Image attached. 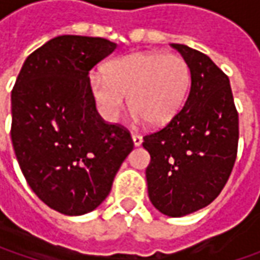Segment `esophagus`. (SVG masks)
Wrapping results in <instances>:
<instances>
[{
	"instance_id": "esophagus-1",
	"label": "esophagus",
	"mask_w": 260,
	"mask_h": 260,
	"mask_svg": "<svg viewBox=\"0 0 260 260\" xmlns=\"http://www.w3.org/2000/svg\"><path fill=\"white\" fill-rule=\"evenodd\" d=\"M132 139H133V143H135V146L142 145V140H143V139H142V136H140V135H137V133H133V135H132Z\"/></svg>"
}]
</instances>
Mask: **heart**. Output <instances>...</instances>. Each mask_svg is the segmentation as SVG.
<instances>
[{
  "label": "heart",
  "instance_id": "1",
  "mask_svg": "<svg viewBox=\"0 0 260 260\" xmlns=\"http://www.w3.org/2000/svg\"><path fill=\"white\" fill-rule=\"evenodd\" d=\"M189 79V68L181 56L140 52L113 59L105 66V74H92L89 92L105 121L118 120L128 95L137 120L162 125L178 113Z\"/></svg>",
  "mask_w": 260,
  "mask_h": 260
}]
</instances>
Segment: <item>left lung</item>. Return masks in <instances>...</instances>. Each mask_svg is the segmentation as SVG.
Returning a JSON list of instances; mask_svg holds the SVG:
<instances>
[{
  "mask_svg": "<svg viewBox=\"0 0 260 260\" xmlns=\"http://www.w3.org/2000/svg\"><path fill=\"white\" fill-rule=\"evenodd\" d=\"M191 72V88L179 111L143 137L150 153L146 168L152 204L182 217L213 203L235 166L239 114L229 76L204 53L172 45Z\"/></svg>",
  "mask_w": 260,
  "mask_h": 260,
  "instance_id": "8db88e82",
  "label": "left lung"
}]
</instances>
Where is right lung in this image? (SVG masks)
I'll return each mask as SVG.
<instances>
[{
    "mask_svg": "<svg viewBox=\"0 0 260 260\" xmlns=\"http://www.w3.org/2000/svg\"><path fill=\"white\" fill-rule=\"evenodd\" d=\"M101 37L57 36L25 59L11 91V142L28 186L66 215L95 210L133 150L128 130L105 123L89 71L113 53Z\"/></svg>",
    "mask_w": 260,
    "mask_h": 260,
    "instance_id": "right-lung-1",
    "label": "right lung"
}]
</instances>
